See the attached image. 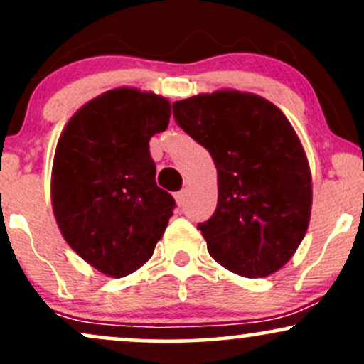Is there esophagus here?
<instances>
[{"label":"esophagus","mask_w":364,"mask_h":364,"mask_svg":"<svg viewBox=\"0 0 364 364\" xmlns=\"http://www.w3.org/2000/svg\"><path fill=\"white\" fill-rule=\"evenodd\" d=\"M174 198H176V203L179 207H183L185 205V200H186V190H181V191H178L176 195H174Z\"/></svg>","instance_id":"obj_1"}]
</instances>
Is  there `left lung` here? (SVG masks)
<instances>
[{"label":"left lung","instance_id":"1","mask_svg":"<svg viewBox=\"0 0 364 364\" xmlns=\"http://www.w3.org/2000/svg\"><path fill=\"white\" fill-rule=\"evenodd\" d=\"M173 114L217 168V208L198 224L210 257L243 277L277 272L311 214L310 166L294 128L272 102L237 90L183 99Z\"/></svg>","mask_w":364,"mask_h":364}]
</instances>
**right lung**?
<instances>
[{
    "label": "right lung",
    "instance_id": "add662e5",
    "mask_svg": "<svg viewBox=\"0 0 364 364\" xmlns=\"http://www.w3.org/2000/svg\"><path fill=\"white\" fill-rule=\"evenodd\" d=\"M168 99L114 89L80 107L56 145L51 200L66 243L109 277L152 257L176 207L156 183L149 141L169 124Z\"/></svg>",
    "mask_w": 364,
    "mask_h": 364
}]
</instances>
